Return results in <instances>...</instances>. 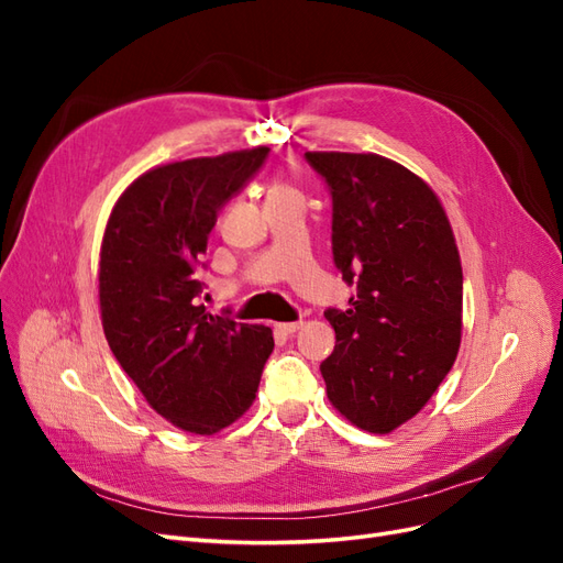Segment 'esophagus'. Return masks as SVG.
Segmentation results:
<instances>
[{
	"mask_svg": "<svg viewBox=\"0 0 563 563\" xmlns=\"http://www.w3.org/2000/svg\"><path fill=\"white\" fill-rule=\"evenodd\" d=\"M302 327V321H286V323H275V331L282 335H291Z\"/></svg>",
	"mask_w": 563,
	"mask_h": 563,
	"instance_id": "1",
	"label": "esophagus"
}]
</instances>
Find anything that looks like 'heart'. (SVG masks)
<instances>
[{"mask_svg":"<svg viewBox=\"0 0 563 563\" xmlns=\"http://www.w3.org/2000/svg\"><path fill=\"white\" fill-rule=\"evenodd\" d=\"M286 195H298V190H296L294 185H288V183L279 180V178L267 187V199L269 197H286Z\"/></svg>","mask_w":563,"mask_h":563,"instance_id":"heart-1","label":"heart"}]
</instances>
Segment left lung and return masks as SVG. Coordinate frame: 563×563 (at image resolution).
Segmentation results:
<instances>
[{"instance_id":"1","label":"left lung","mask_w":563,"mask_h":563,"mask_svg":"<svg viewBox=\"0 0 563 563\" xmlns=\"http://www.w3.org/2000/svg\"><path fill=\"white\" fill-rule=\"evenodd\" d=\"M333 197V261L356 284L327 310L319 371L335 411L373 434L411 420L446 378L463 333V267L432 187L373 152H305Z\"/></svg>"}]
</instances>
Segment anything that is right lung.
<instances>
[{"mask_svg":"<svg viewBox=\"0 0 563 563\" xmlns=\"http://www.w3.org/2000/svg\"><path fill=\"white\" fill-rule=\"evenodd\" d=\"M267 152L258 145L150 168L108 218L98 261L108 345L145 401L183 432L209 437L240 420L275 347L269 327L195 302L218 211Z\"/></svg>","mask_w":563,"mask_h":563,"instance_id":"1","label":"right lung"}]
</instances>
